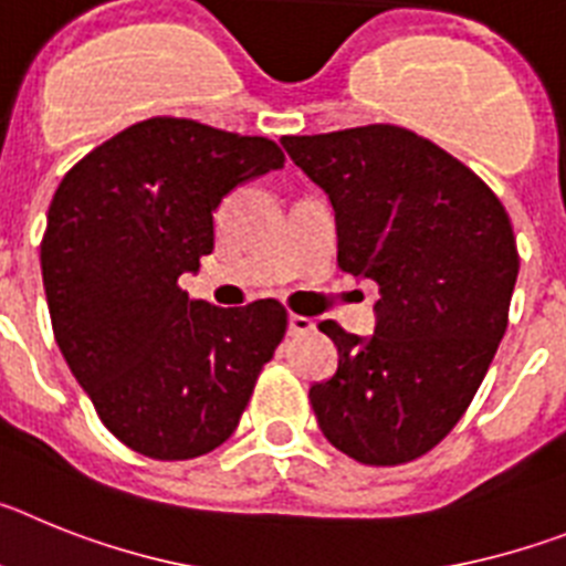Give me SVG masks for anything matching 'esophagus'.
<instances>
[{"label":"esophagus","mask_w":566,"mask_h":566,"mask_svg":"<svg viewBox=\"0 0 566 566\" xmlns=\"http://www.w3.org/2000/svg\"><path fill=\"white\" fill-rule=\"evenodd\" d=\"M314 332V319L306 317V314H289V334L292 337H300V334Z\"/></svg>","instance_id":"esophagus-1"}]
</instances>
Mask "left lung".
<instances>
[{
    "instance_id": "left-lung-1",
    "label": "left lung",
    "mask_w": 566,
    "mask_h": 566,
    "mask_svg": "<svg viewBox=\"0 0 566 566\" xmlns=\"http://www.w3.org/2000/svg\"><path fill=\"white\" fill-rule=\"evenodd\" d=\"M337 218V263L379 286L363 339L323 319L337 374L312 385L319 431L374 468L437 448L468 411L507 328L516 234L496 192L459 158L394 124L283 135Z\"/></svg>"
}]
</instances>
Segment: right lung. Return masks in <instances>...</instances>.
I'll return each mask as SVG.
<instances>
[{"instance_id":"add662e5","label":"right lung","mask_w":566,"mask_h":566,"mask_svg":"<svg viewBox=\"0 0 566 566\" xmlns=\"http://www.w3.org/2000/svg\"><path fill=\"white\" fill-rule=\"evenodd\" d=\"M283 149L158 115L87 153L42 238L53 334L109 433L161 462L203 457L240 422L289 326L277 300L221 308L178 286L214 249L212 214Z\"/></svg>"}]
</instances>
